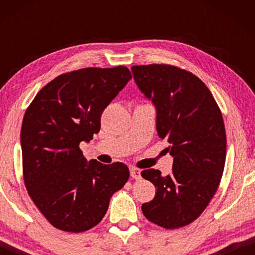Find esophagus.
I'll return each instance as SVG.
<instances>
[{"mask_svg": "<svg viewBox=\"0 0 255 255\" xmlns=\"http://www.w3.org/2000/svg\"><path fill=\"white\" fill-rule=\"evenodd\" d=\"M130 174H131V176L133 177L134 180H140L141 179L140 169L135 168V167H131V168H130Z\"/></svg>", "mask_w": 255, "mask_h": 255, "instance_id": "esophagus-1", "label": "esophagus"}]
</instances>
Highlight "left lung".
Wrapping results in <instances>:
<instances>
[{
	"label": "left lung",
	"mask_w": 255,
	"mask_h": 255,
	"mask_svg": "<svg viewBox=\"0 0 255 255\" xmlns=\"http://www.w3.org/2000/svg\"><path fill=\"white\" fill-rule=\"evenodd\" d=\"M134 81L156 109V131L174 158L172 173L145 169L144 179L156 188L141 205L149 222L179 229L200 217L221 182L226 156V134L221 109L208 87L176 66H132Z\"/></svg>",
	"instance_id": "left-lung-1"
}]
</instances>
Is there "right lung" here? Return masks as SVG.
<instances>
[{
    "label": "right lung",
    "instance_id": "1",
    "mask_svg": "<svg viewBox=\"0 0 255 255\" xmlns=\"http://www.w3.org/2000/svg\"><path fill=\"white\" fill-rule=\"evenodd\" d=\"M132 78L125 66L65 73L39 90L20 130L27 194L54 228L83 232L102 221L128 182L127 165L87 162L80 142L101 128V115Z\"/></svg>",
    "mask_w": 255,
    "mask_h": 255
}]
</instances>
